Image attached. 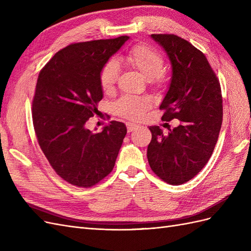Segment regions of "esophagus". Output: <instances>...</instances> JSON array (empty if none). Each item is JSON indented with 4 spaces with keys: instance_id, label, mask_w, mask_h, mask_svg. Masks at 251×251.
Returning <instances> with one entry per match:
<instances>
[{
    "instance_id": "1",
    "label": "esophagus",
    "mask_w": 251,
    "mask_h": 251,
    "mask_svg": "<svg viewBox=\"0 0 251 251\" xmlns=\"http://www.w3.org/2000/svg\"><path fill=\"white\" fill-rule=\"evenodd\" d=\"M137 125L136 124H133V123H126V128H127V132L130 133L132 131H134L135 128H137Z\"/></svg>"
}]
</instances>
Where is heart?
<instances>
[{"instance_id": "1", "label": "heart", "mask_w": 251, "mask_h": 251, "mask_svg": "<svg viewBox=\"0 0 251 251\" xmlns=\"http://www.w3.org/2000/svg\"><path fill=\"white\" fill-rule=\"evenodd\" d=\"M120 63L139 72L155 90H160L165 86L166 76L162 71L164 59L160 53L150 45H135L120 59ZM117 76L118 67L115 62L110 60L102 66L100 72V82L104 92H110L114 88ZM150 105L148 98L126 95L114 102L113 109L121 117L135 119L140 117L150 108Z\"/></svg>"}]
</instances>
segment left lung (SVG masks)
Instances as JSON below:
<instances>
[{
    "label": "left lung",
    "instance_id": "obj_1",
    "mask_svg": "<svg viewBox=\"0 0 251 251\" xmlns=\"http://www.w3.org/2000/svg\"><path fill=\"white\" fill-rule=\"evenodd\" d=\"M168 53L173 68L171 85L160 110L162 119H179L163 134L150 126L148 160L164 182L180 185L193 179L209 160L223 120L219 78L199 49L175 34H151Z\"/></svg>",
    "mask_w": 251,
    "mask_h": 251
}]
</instances>
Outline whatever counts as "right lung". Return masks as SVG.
Segmentation results:
<instances>
[{"mask_svg":"<svg viewBox=\"0 0 251 251\" xmlns=\"http://www.w3.org/2000/svg\"><path fill=\"white\" fill-rule=\"evenodd\" d=\"M128 36L70 44L40 71L32 100L35 135L58 176L74 186L91 187L113 171L126 134L112 120L102 132L86 125L102 100L100 72Z\"/></svg>","mask_w":251,"mask_h":251,"instance_id":"obj_1","label":"right lung"}]
</instances>
